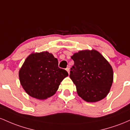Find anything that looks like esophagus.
Segmentation results:
<instances>
[{
    "label": "esophagus",
    "mask_w": 130,
    "mask_h": 130,
    "mask_svg": "<svg viewBox=\"0 0 130 130\" xmlns=\"http://www.w3.org/2000/svg\"><path fill=\"white\" fill-rule=\"evenodd\" d=\"M66 70L67 72H68V74H69V68H67L66 69Z\"/></svg>",
    "instance_id": "obj_1"
}]
</instances>
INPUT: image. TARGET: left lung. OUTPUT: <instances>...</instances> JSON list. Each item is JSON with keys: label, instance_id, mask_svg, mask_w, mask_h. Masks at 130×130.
I'll list each match as a JSON object with an SVG mask.
<instances>
[{"label": "left lung", "instance_id": "1", "mask_svg": "<svg viewBox=\"0 0 130 130\" xmlns=\"http://www.w3.org/2000/svg\"><path fill=\"white\" fill-rule=\"evenodd\" d=\"M71 59L74 64L70 78L76 86L78 95L90 103L104 99L113 82V70L108 61L95 50L80 51Z\"/></svg>", "mask_w": 130, "mask_h": 130}]
</instances>
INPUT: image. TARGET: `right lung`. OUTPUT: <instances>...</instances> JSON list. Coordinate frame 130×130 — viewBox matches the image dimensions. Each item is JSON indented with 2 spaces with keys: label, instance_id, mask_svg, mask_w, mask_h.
Segmentation results:
<instances>
[{
  "label": "right lung",
  "instance_id": "right-lung-1",
  "mask_svg": "<svg viewBox=\"0 0 130 130\" xmlns=\"http://www.w3.org/2000/svg\"><path fill=\"white\" fill-rule=\"evenodd\" d=\"M68 73L58 67V61L48 52L33 53L27 56L19 71L23 89L39 100L52 96Z\"/></svg>",
  "mask_w": 130,
  "mask_h": 130
}]
</instances>
